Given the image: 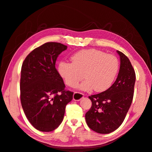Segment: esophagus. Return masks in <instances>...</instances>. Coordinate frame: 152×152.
Instances as JSON below:
<instances>
[{
	"instance_id": "34e87169",
	"label": "esophagus",
	"mask_w": 152,
	"mask_h": 152,
	"mask_svg": "<svg viewBox=\"0 0 152 152\" xmlns=\"http://www.w3.org/2000/svg\"><path fill=\"white\" fill-rule=\"evenodd\" d=\"M84 94L81 93V92H75L73 94V100L76 101H80L82 98H83Z\"/></svg>"
}]
</instances>
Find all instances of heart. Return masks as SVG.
Instances as JSON below:
<instances>
[{
    "label": "heart",
    "instance_id": "b5f03b06",
    "mask_svg": "<svg viewBox=\"0 0 152 152\" xmlns=\"http://www.w3.org/2000/svg\"><path fill=\"white\" fill-rule=\"evenodd\" d=\"M72 63L64 61L58 66V72L65 83L71 88L78 84L83 77L86 80L79 89L103 92L109 89L118 70V61L113 55L94 49L79 51L71 57Z\"/></svg>",
    "mask_w": 152,
    "mask_h": 152
}]
</instances>
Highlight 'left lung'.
I'll return each instance as SVG.
<instances>
[{
  "label": "left lung",
  "mask_w": 152,
  "mask_h": 152,
  "mask_svg": "<svg viewBox=\"0 0 152 152\" xmlns=\"http://www.w3.org/2000/svg\"><path fill=\"white\" fill-rule=\"evenodd\" d=\"M120 69L114 83L99 94L89 97L92 106L85 115L88 127L99 134L113 132L120 127L132 102L135 71L129 59L117 50Z\"/></svg>",
  "instance_id": "8db88e82"
}]
</instances>
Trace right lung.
<instances>
[{
  "label": "right lung",
  "mask_w": 152,
  "mask_h": 152,
  "mask_svg": "<svg viewBox=\"0 0 152 152\" xmlns=\"http://www.w3.org/2000/svg\"><path fill=\"white\" fill-rule=\"evenodd\" d=\"M67 48L60 43H46L30 53L22 66V106L28 121L39 131L56 129L63 120L66 105L72 99L73 92L64 90L55 68L57 58Z\"/></svg>",
  "instance_id": "right-lung-1"
}]
</instances>
